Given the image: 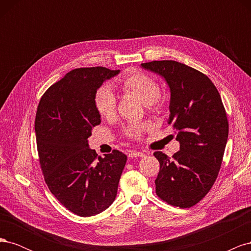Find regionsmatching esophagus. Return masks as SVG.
Returning a JSON list of instances; mask_svg holds the SVG:
<instances>
[{
    "mask_svg": "<svg viewBox=\"0 0 251 251\" xmlns=\"http://www.w3.org/2000/svg\"><path fill=\"white\" fill-rule=\"evenodd\" d=\"M146 155H147V153H144V151H131L130 153H128V157H131V158L144 157Z\"/></svg>",
    "mask_w": 251,
    "mask_h": 251,
    "instance_id": "obj_1",
    "label": "esophagus"
}]
</instances>
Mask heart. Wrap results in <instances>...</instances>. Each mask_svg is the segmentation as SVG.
Returning <instances> with one entry per match:
<instances>
[{
	"mask_svg": "<svg viewBox=\"0 0 251 251\" xmlns=\"http://www.w3.org/2000/svg\"><path fill=\"white\" fill-rule=\"evenodd\" d=\"M116 85L126 93L137 96L153 111H160L163 108V101L160 98V86L158 81L150 75L136 72L124 75L116 80ZM96 111L100 116L110 118L116 110L115 95L108 87H101L96 91L94 97ZM149 124H131L125 126L124 133L127 138L139 140L142 134L149 128Z\"/></svg>",
	"mask_w": 251,
	"mask_h": 251,
	"instance_id": "1",
	"label": "heart"
}]
</instances>
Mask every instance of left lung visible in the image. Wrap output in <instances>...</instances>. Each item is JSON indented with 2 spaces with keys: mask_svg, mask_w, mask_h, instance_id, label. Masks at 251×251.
<instances>
[{
  "mask_svg": "<svg viewBox=\"0 0 251 251\" xmlns=\"http://www.w3.org/2000/svg\"><path fill=\"white\" fill-rule=\"evenodd\" d=\"M160 74L171 89L169 125L177 131L180 151H162L155 180L156 194L173 206L188 208L200 202L218 177L228 138V120L221 96L202 72L175 60L141 64Z\"/></svg>",
  "mask_w": 251,
  "mask_h": 251,
  "instance_id": "left-lung-1",
  "label": "left lung"
}]
</instances>
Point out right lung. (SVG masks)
I'll return each mask as SVG.
<instances>
[{
	"label": "right lung",
	"mask_w": 251,
	"mask_h": 251,
	"mask_svg": "<svg viewBox=\"0 0 251 251\" xmlns=\"http://www.w3.org/2000/svg\"><path fill=\"white\" fill-rule=\"evenodd\" d=\"M119 70L77 68L48 88L37 105L34 128L41 170L50 192L80 217L107 209L116 198L126 156L113 150L104 158L89 149L92 127L100 124L97 89Z\"/></svg>",
	"instance_id": "obj_1"
}]
</instances>
